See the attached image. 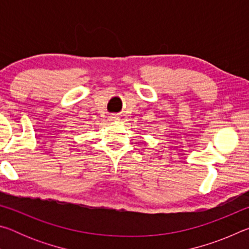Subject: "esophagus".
I'll use <instances>...</instances> for the list:
<instances>
[{
    "instance_id": "obj_1",
    "label": "esophagus",
    "mask_w": 249,
    "mask_h": 249,
    "mask_svg": "<svg viewBox=\"0 0 249 249\" xmlns=\"http://www.w3.org/2000/svg\"><path fill=\"white\" fill-rule=\"evenodd\" d=\"M108 120L112 121V122H115V121H119V117H117L116 115H111L108 117Z\"/></svg>"
}]
</instances>
